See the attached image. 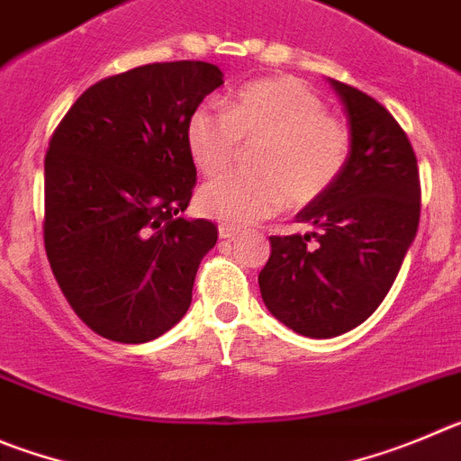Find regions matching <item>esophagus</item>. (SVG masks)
<instances>
[{"mask_svg": "<svg viewBox=\"0 0 461 461\" xmlns=\"http://www.w3.org/2000/svg\"><path fill=\"white\" fill-rule=\"evenodd\" d=\"M218 234H221V239H236V236H240V230L230 225H221L218 227Z\"/></svg>", "mask_w": 461, "mask_h": 461, "instance_id": "34e87169", "label": "esophagus"}]
</instances>
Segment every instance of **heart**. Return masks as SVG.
<instances>
[{"instance_id": "b5f03b06", "label": "heart", "mask_w": 461, "mask_h": 461, "mask_svg": "<svg viewBox=\"0 0 461 461\" xmlns=\"http://www.w3.org/2000/svg\"><path fill=\"white\" fill-rule=\"evenodd\" d=\"M240 142L255 174H225L197 193L204 215L234 227L271 218L285 202L301 206L335 184L349 156V132L326 114L321 98L294 77H268L240 86L225 110L204 103L185 123V147L206 176L234 160Z\"/></svg>"}]
</instances>
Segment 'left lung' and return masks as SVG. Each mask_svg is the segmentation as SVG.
I'll return each instance as SVG.
<instances>
[{"label": "left lung", "instance_id": "1", "mask_svg": "<svg viewBox=\"0 0 461 461\" xmlns=\"http://www.w3.org/2000/svg\"><path fill=\"white\" fill-rule=\"evenodd\" d=\"M349 122V156L335 184L296 213L308 234L271 236L259 273L268 312L305 338H338L370 317L400 273L420 221L411 142L384 105L330 80Z\"/></svg>", "mask_w": 461, "mask_h": 461}]
</instances>
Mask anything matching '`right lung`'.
<instances>
[{"label": "right lung", "instance_id": "obj_1", "mask_svg": "<svg viewBox=\"0 0 461 461\" xmlns=\"http://www.w3.org/2000/svg\"><path fill=\"white\" fill-rule=\"evenodd\" d=\"M221 85L206 61L140 66L89 86L50 140L45 252L101 338L149 342L188 312L218 227L184 215L197 179L185 123Z\"/></svg>", "mask_w": 461, "mask_h": 461}]
</instances>
